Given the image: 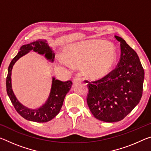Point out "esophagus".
Here are the masks:
<instances>
[{
	"label": "esophagus",
	"instance_id": "34e87169",
	"mask_svg": "<svg viewBox=\"0 0 151 151\" xmlns=\"http://www.w3.org/2000/svg\"><path fill=\"white\" fill-rule=\"evenodd\" d=\"M81 81V78L80 77V76H76V77L74 78L73 83H77V82H79Z\"/></svg>",
	"mask_w": 151,
	"mask_h": 151
}]
</instances>
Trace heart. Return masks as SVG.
Listing matches in <instances>:
<instances>
[{"instance_id":"heart-1","label":"heart","mask_w":151,"mask_h":151,"mask_svg":"<svg viewBox=\"0 0 151 151\" xmlns=\"http://www.w3.org/2000/svg\"><path fill=\"white\" fill-rule=\"evenodd\" d=\"M64 57L73 65L85 66L86 75L99 79L112 69L116 60V51L105 40H93L68 48Z\"/></svg>"}]
</instances>
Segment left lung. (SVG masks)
<instances>
[{
    "label": "left lung",
    "instance_id": "left-lung-1",
    "mask_svg": "<svg viewBox=\"0 0 151 151\" xmlns=\"http://www.w3.org/2000/svg\"><path fill=\"white\" fill-rule=\"evenodd\" d=\"M114 37L121 46L116 68L99 80L85 81L89 109L96 119L106 122L121 121L139 104L145 76L137 52L121 37Z\"/></svg>",
    "mask_w": 151,
    "mask_h": 151
}]
</instances>
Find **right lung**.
<instances>
[{"mask_svg":"<svg viewBox=\"0 0 151 151\" xmlns=\"http://www.w3.org/2000/svg\"><path fill=\"white\" fill-rule=\"evenodd\" d=\"M31 50H33L35 52H37L39 54L45 55V57L52 62L54 60L55 54L45 40L39 39L35 42H30V44L22 46L20 48V51L18 52L16 57L12 60L9 66L8 75L6 81V91L11 103L20 115L28 121L46 122L55 118L60 112L65 97L70 89L73 83L71 81L63 82L56 80L55 78H53L50 95L45 104H43L39 109H30L20 104L15 96L12 89L11 71L12 66L17 60L22 56L27 54Z\"/></svg>","mask_w":151,"mask_h":151,"instance_id":"right-lung-1","label":"right lung"}]
</instances>
